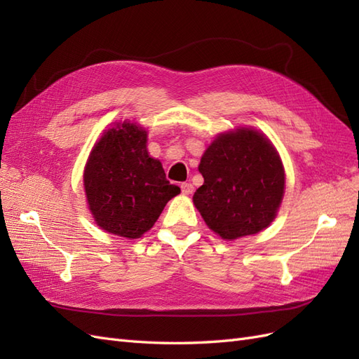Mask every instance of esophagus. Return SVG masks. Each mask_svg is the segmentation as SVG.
<instances>
[{
	"instance_id": "34e87169",
	"label": "esophagus",
	"mask_w": 359,
	"mask_h": 359,
	"mask_svg": "<svg viewBox=\"0 0 359 359\" xmlns=\"http://www.w3.org/2000/svg\"><path fill=\"white\" fill-rule=\"evenodd\" d=\"M181 191H182V194H186V196H187V194L193 193V186L190 182H182L181 184Z\"/></svg>"
}]
</instances>
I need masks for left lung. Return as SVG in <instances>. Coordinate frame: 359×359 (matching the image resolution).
Masks as SVG:
<instances>
[{"label":"left lung","mask_w":359,"mask_h":359,"mask_svg":"<svg viewBox=\"0 0 359 359\" xmlns=\"http://www.w3.org/2000/svg\"><path fill=\"white\" fill-rule=\"evenodd\" d=\"M203 186L193 203L211 231L236 240L264 231L285 193V169L273 144L257 130L217 136L201 158Z\"/></svg>","instance_id":"left-lung-1"}]
</instances>
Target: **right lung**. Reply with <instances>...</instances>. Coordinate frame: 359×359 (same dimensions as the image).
Returning <instances> with one entry per match:
<instances>
[{
  "instance_id": "1",
  "label": "right lung",
  "mask_w": 359,
  "mask_h": 359,
  "mask_svg": "<svg viewBox=\"0 0 359 359\" xmlns=\"http://www.w3.org/2000/svg\"><path fill=\"white\" fill-rule=\"evenodd\" d=\"M147 130L119 123L103 133L83 172L90 211L103 231L139 238L154 226L180 187L166 180L161 163L149 157Z\"/></svg>"
}]
</instances>
